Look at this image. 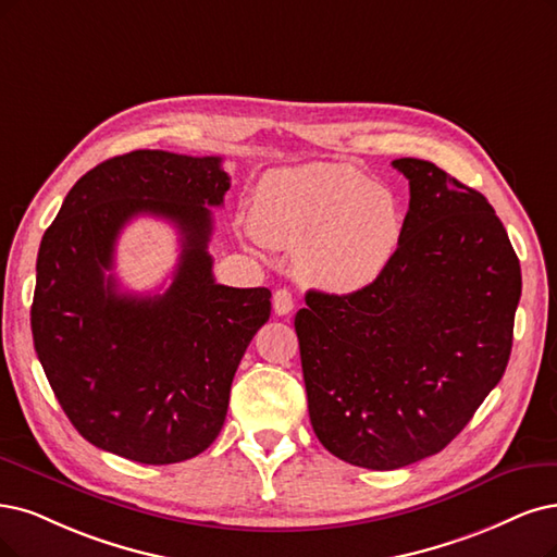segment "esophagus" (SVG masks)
I'll return each mask as SVG.
<instances>
[{"mask_svg":"<svg viewBox=\"0 0 557 557\" xmlns=\"http://www.w3.org/2000/svg\"><path fill=\"white\" fill-rule=\"evenodd\" d=\"M273 310H275V314H280V317L289 314V312L294 310V296H292L289 292H286V289H277L275 296H273Z\"/></svg>","mask_w":557,"mask_h":557,"instance_id":"esophagus-1","label":"esophagus"}]
</instances>
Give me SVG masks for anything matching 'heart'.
Wrapping results in <instances>:
<instances>
[{
	"mask_svg": "<svg viewBox=\"0 0 557 557\" xmlns=\"http://www.w3.org/2000/svg\"><path fill=\"white\" fill-rule=\"evenodd\" d=\"M252 211L247 238L255 245L268 238L298 247V277L335 296L360 294L376 284L404 238L399 199L342 162L263 174Z\"/></svg>",
	"mask_w": 557,
	"mask_h": 557,
	"instance_id": "b5f03b06",
	"label": "heart"
}]
</instances>
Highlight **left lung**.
<instances>
[{"mask_svg": "<svg viewBox=\"0 0 557 557\" xmlns=\"http://www.w3.org/2000/svg\"><path fill=\"white\" fill-rule=\"evenodd\" d=\"M410 185L399 252L351 296L307 292L296 314L307 408L337 459L397 470L441 451L505 374L521 265L478 190L434 162Z\"/></svg>", "mask_w": 557, "mask_h": 557, "instance_id": "8db88e82", "label": "left lung"}]
</instances>
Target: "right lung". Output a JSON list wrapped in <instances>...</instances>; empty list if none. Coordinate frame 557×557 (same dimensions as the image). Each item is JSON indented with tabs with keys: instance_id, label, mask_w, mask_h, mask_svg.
<instances>
[{
	"instance_id": "right-lung-1",
	"label": "right lung",
	"mask_w": 557,
	"mask_h": 557,
	"mask_svg": "<svg viewBox=\"0 0 557 557\" xmlns=\"http://www.w3.org/2000/svg\"><path fill=\"white\" fill-rule=\"evenodd\" d=\"M230 174L218 156L133 151L82 176L38 247L32 335L57 401L91 445L137 463H178L224 424L238 362L271 317V292L213 277L209 240ZM137 214L182 236L162 295L117 289L113 250Z\"/></svg>"
}]
</instances>
